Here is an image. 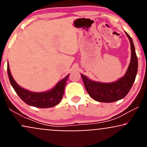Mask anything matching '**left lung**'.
Wrapping results in <instances>:
<instances>
[{
    "mask_svg": "<svg viewBox=\"0 0 147 147\" xmlns=\"http://www.w3.org/2000/svg\"><path fill=\"white\" fill-rule=\"evenodd\" d=\"M131 44V62L125 75L117 81L111 83H103L88 79L81 74L84 86L91 98L99 102L111 103L124 98L129 93L136 79L138 72V57L131 37L126 32Z\"/></svg>",
    "mask_w": 147,
    "mask_h": 147,
    "instance_id": "obj_1",
    "label": "left lung"
}]
</instances>
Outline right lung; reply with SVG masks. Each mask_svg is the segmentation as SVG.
<instances>
[{"label":"right lung","instance_id":"right-lung-1","mask_svg":"<svg viewBox=\"0 0 147 147\" xmlns=\"http://www.w3.org/2000/svg\"><path fill=\"white\" fill-rule=\"evenodd\" d=\"M7 73L11 85L20 98L28 105L41 109L53 107L61 102L63 95L66 82L70 75L68 74L66 77L62 79L51 90L45 92H35L21 88L15 82L10 72L9 63L7 64Z\"/></svg>","mask_w":147,"mask_h":147}]
</instances>
